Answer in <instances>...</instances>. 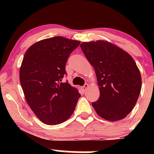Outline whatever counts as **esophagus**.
Here are the masks:
<instances>
[{"label":"esophagus","mask_w":154,"mask_h":154,"mask_svg":"<svg viewBox=\"0 0 154 154\" xmlns=\"http://www.w3.org/2000/svg\"><path fill=\"white\" fill-rule=\"evenodd\" d=\"M88 87H89V85H88V84H85V85L82 86V89L83 90V91H85L86 90H87L88 88Z\"/></svg>","instance_id":"1"}]
</instances>
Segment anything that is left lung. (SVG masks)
I'll return each instance as SVG.
<instances>
[{"label": "left lung", "mask_w": 154, "mask_h": 154, "mask_svg": "<svg viewBox=\"0 0 154 154\" xmlns=\"http://www.w3.org/2000/svg\"><path fill=\"white\" fill-rule=\"evenodd\" d=\"M80 48L94 68L99 86V98L92 103L98 115L110 122L126 117L142 86L135 61L128 52L105 40L84 42Z\"/></svg>", "instance_id": "1"}]
</instances>
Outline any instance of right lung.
Segmentation results:
<instances>
[{
    "label": "right lung",
    "instance_id": "obj_1",
    "mask_svg": "<svg viewBox=\"0 0 154 154\" xmlns=\"http://www.w3.org/2000/svg\"><path fill=\"white\" fill-rule=\"evenodd\" d=\"M79 43L61 36L44 39L31 45L23 58L19 79L26 103L46 125L66 121L81 96L77 88L62 82L67 59Z\"/></svg>",
    "mask_w": 154,
    "mask_h": 154
}]
</instances>
